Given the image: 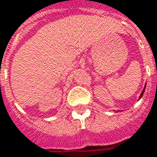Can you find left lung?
<instances>
[{
    "instance_id": "obj_1",
    "label": "left lung",
    "mask_w": 157,
    "mask_h": 157,
    "mask_svg": "<svg viewBox=\"0 0 157 157\" xmlns=\"http://www.w3.org/2000/svg\"><path fill=\"white\" fill-rule=\"evenodd\" d=\"M145 86H146V84H145V87H144V89H143V91H142L141 94H140V98H139V99H140V98H142V96H143V94H144V92H145Z\"/></svg>"
}]
</instances>
